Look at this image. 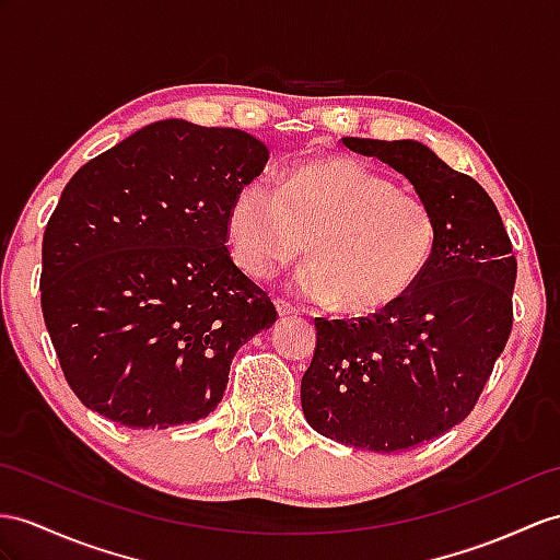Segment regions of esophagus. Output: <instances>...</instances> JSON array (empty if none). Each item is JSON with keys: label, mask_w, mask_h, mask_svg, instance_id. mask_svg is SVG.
<instances>
[{"label": "esophagus", "mask_w": 560, "mask_h": 560, "mask_svg": "<svg viewBox=\"0 0 560 560\" xmlns=\"http://www.w3.org/2000/svg\"><path fill=\"white\" fill-rule=\"evenodd\" d=\"M276 306H278L280 316H296V313H299V308L294 304H290V302H284V299H278Z\"/></svg>", "instance_id": "1"}]
</instances>
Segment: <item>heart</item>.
<instances>
[{
  "instance_id": "heart-1",
  "label": "heart",
  "mask_w": 560,
  "mask_h": 560,
  "mask_svg": "<svg viewBox=\"0 0 560 560\" xmlns=\"http://www.w3.org/2000/svg\"><path fill=\"white\" fill-rule=\"evenodd\" d=\"M230 254L270 278L306 252L299 290L347 316H373L413 292L430 268L440 223L430 203L349 156H313L237 187L225 213Z\"/></svg>"
}]
</instances>
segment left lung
Returning <instances> with one entry per match:
<instances>
[{
	"label": "left lung",
	"mask_w": 560,
	"mask_h": 560,
	"mask_svg": "<svg viewBox=\"0 0 560 560\" xmlns=\"http://www.w3.org/2000/svg\"><path fill=\"white\" fill-rule=\"evenodd\" d=\"M342 142L411 180L438 215L440 242L399 304L359 320L316 318L302 408L323 438L394 454L470 416L509 342L517 261L492 197L425 144Z\"/></svg>",
	"instance_id": "obj_1"
}]
</instances>
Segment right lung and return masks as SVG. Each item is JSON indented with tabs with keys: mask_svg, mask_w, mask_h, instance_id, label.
I'll return each instance as SVG.
<instances>
[{
	"mask_svg": "<svg viewBox=\"0 0 560 560\" xmlns=\"http://www.w3.org/2000/svg\"><path fill=\"white\" fill-rule=\"evenodd\" d=\"M268 147L159 120L63 187L43 237V316L66 383L100 416L166 430L223 399L237 349L278 320L235 266L225 213Z\"/></svg>",
	"mask_w": 560,
	"mask_h": 560,
	"instance_id": "right-lung-1",
	"label": "right lung"
}]
</instances>
